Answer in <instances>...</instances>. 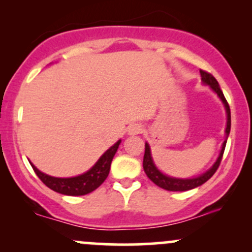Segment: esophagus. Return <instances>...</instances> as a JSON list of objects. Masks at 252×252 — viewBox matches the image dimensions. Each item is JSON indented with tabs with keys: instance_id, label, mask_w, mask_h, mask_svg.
<instances>
[{
	"instance_id": "1",
	"label": "esophagus",
	"mask_w": 252,
	"mask_h": 252,
	"mask_svg": "<svg viewBox=\"0 0 252 252\" xmlns=\"http://www.w3.org/2000/svg\"><path fill=\"white\" fill-rule=\"evenodd\" d=\"M143 128L140 126V124H132V126H129L128 129V132L129 135H137V134H141L142 132Z\"/></svg>"
}]
</instances>
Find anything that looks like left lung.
I'll return each mask as SVG.
<instances>
[{"label": "left lung", "mask_w": 252, "mask_h": 252, "mask_svg": "<svg viewBox=\"0 0 252 252\" xmlns=\"http://www.w3.org/2000/svg\"><path fill=\"white\" fill-rule=\"evenodd\" d=\"M200 74H201L202 83L211 86V89H212L213 91L218 94V97L220 98V100L225 106V110H226L227 123H226V129H225L226 138H225L224 143H222L220 154H219L215 164H213V166L211 167L207 172H205L204 174L196 176V178H192V179L172 178V176H168V175L163 174V173H161L160 170L156 168L154 161H153L149 144L146 143V150H144V156H143V169L150 180L163 189L173 190V192H184V190H189V189H195V187H198V186H201L202 184H205V182L209 180V179H211V176H212L217 172L219 164H220L222 154H224L225 146H226V141H227V136H228V134H230V129H231L230 106H228L227 100L225 99L224 94H222V91L220 90V86H219V84H218V82H217L216 78L213 77L211 73H209V72L202 71V70H200Z\"/></svg>", "instance_id": "1"}]
</instances>
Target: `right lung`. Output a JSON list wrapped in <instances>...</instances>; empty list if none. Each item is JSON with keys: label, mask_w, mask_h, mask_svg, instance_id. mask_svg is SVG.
<instances>
[{"label": "right lung", "mask_w": 252, "mask_h": 252, "mask_svg": "<svg viewBox=\"0 0 252 252\" xmlns=\"http://www.w3.org/2000/svg\"><path fill=\"white\" fill-rule=\"evenodd\" d=\"M120 143L121 140L117 141L112 147H110L100 156L99 160L94 163V166L91 169H89L88 172L84 173L82 175L73 176V178H54V176H50L45 174V173L40 172L33 163L31 164L35 174L39 176L40 180L48 189H53L54 192L65 195H85L98 189L105 181V179L108 178L111 161L115 154H116Z\"/></svg>", "instance_id": "add662e5"}]
</instances>
